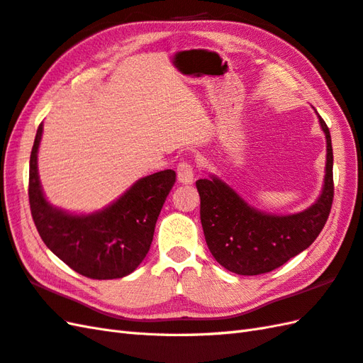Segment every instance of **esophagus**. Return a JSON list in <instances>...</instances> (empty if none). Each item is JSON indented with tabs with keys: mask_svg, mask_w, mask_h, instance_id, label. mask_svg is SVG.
Listing matches in <instances>:
<instances>
[{
	"mask_svg": "<svg viewBox=\"0 0 363 363\" xmlns=\"http://www.w3.org/2000/svg\"><path fill=\"white\" fill-rule=\"evenodd\" d=\"M195 179V170L190 162H181L178 165V181L181 184H191Z\"/></svg>",
	"mask_w": 363,
	"mask_h": 363,
	"instance_id": "1",
	"label": "esophagus"
}]
</instances>
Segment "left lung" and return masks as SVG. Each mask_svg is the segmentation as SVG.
<instances>
[{
  "mask_svg": "<svg viewBox=\"0 0 363 363\" xmlns=\"http://www.w3.org/2000/svg\"><path fill=\"white\" fill-rule=\"evenodd\" d=\"M315 114L326 138V165L322 191L308 208L289 215L266 213L215 174L196 181L206 242L227 271L238 275L271 272L308 249L322 232L334 198V159L330 130Z\"/></svg>",
  "mask_w": 363,
  "mask_h": 363,
  "instance_id": "left-lung-1",
  "label": "left lung"
}]
</instances>
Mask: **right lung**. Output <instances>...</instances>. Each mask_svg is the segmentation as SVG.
Returning <instances> with one entry per match:
<instances>
[{"label":"right lung","instance_id":"right-lung-1","mask_svg":"<svg viewBox=\"0 0 363 363\" xmlns=\"http://www.w3.org/2000/svg\"><path fill=\"white\" fill-rule=\"evenodd\" d=\"M40 123L29 162V202L33 223L49 250L75 272L94 280L130 275L147 257L157 216L176 182L173 170L140 178L102 210L71 213L46 199L38 176Z\"/></svg>","mask_w":363,"mask_h":363}]
</instances>
